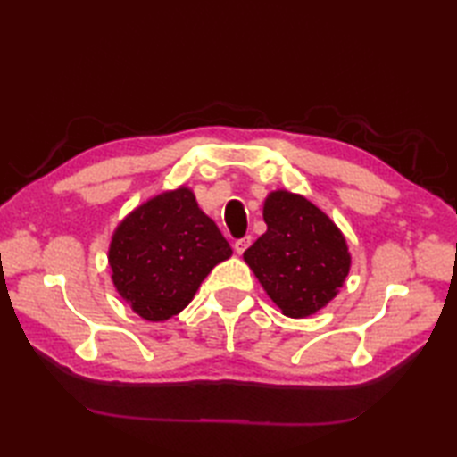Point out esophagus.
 Masks as SVG:
<instances>
[{
	"label": "esophagus",
	"mask_w": 457,
	"mask_h": 457,
	"mask_svg": "<svg viewBox=\"0 0 457 457\" xmlns=\"http://www.w3.org/2000/svg\"><path fill=\"white\" fill-rule=\"evenodd\" d=\"M251 245V236H245V237H241V239H237L236 244H234V249H236V253L237 255H241L244 253V251L247 249Z\"/></svg>",
	"instance_id": "obj_1"
}]
</instances>
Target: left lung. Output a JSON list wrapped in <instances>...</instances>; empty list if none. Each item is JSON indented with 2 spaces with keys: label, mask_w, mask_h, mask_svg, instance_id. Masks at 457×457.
Returning <instances> with one entry per match:
<instances>
[{
  "label": "left lung",
  "mask_w": 457,
  "mask_h": 457,
  "mask_svg": "<svg viewBox=\"0 0 457 457\" xmlns=\"http://www.w3.org/2000/svg\"><path fill=\"white\" fill-rule=\"evenodd\" d=\"M267 231L244 259L285 316L306 318L332 300L349 273L352 257L342 231L298 194L270 192Z\"/></svg>",
  "instance_id": "8db88e82"
}]
</instances>
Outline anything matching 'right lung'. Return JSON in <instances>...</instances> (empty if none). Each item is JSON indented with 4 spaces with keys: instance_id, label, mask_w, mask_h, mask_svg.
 <instances>
[{
    "instance_id": "add662e5",
    "label": "right lung",
    "mask_w": 457,
    "mask_h": 457,
    "mask_svg": "<svg viewBox=\"0 0 457 457\" xmlns=\"http://www.w3.org/2000/svg\"><path fill=\"white\" fill-rule=\"evenodd\" d=\"M231 247L190 188L162 192L125 218L110 244L112 280L135 314L162 322L190 304Z\"/></svg>"
}]
</instances>
